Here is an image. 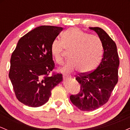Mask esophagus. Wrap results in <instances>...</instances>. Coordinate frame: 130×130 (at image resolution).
Listing matches in <instances>:
<instances>
[{
	"label": "esophagus",
	"instance_id": "34e87169",
	"mask_svg": "<svg viewBox=\"0 0 130 130\" xmlns=\"http://www.w3.org/2000/svg\"><path fill=\"white\" fill-rule=\"evenodd\" d=\"M71 78V76L69 75H63V79H68Z\"/></svg>",
	"mask_w": 130,
	"mask_h": 130
}]
</instances>
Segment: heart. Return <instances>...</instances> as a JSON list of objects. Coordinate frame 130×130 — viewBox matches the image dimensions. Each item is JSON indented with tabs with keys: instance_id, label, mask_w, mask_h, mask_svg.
<instances>
[{
	"instance_id": "b5f03b06",
	"label": "heart",
	"mask_w": 130,
	"mask_h": 130,
	"mask_svg": "<svg viewBox=\"0 0 130 130\" xmlns=\"http://www.w3.org/2000/svg\"><path fill=\"white\" fill-rule=\"evenodd\" d=\"M62 41L55 39L51 44V53L57 63L63 62L65 50L70 51L68 60L60 68L62 72L70 73L77 70L87 73L95 69L103 55V43L100 38L77 29L70 28L61 36Z\"/></svg>"
}]
</instances>
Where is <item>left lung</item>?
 Segmentation results:
<instances>
[{
	"label": "left lung",
	"mask_w": 130,
	"mask_h": 130,
	"mask_svg": "<svg viewBox=\"0 0 130 130\" xmlns=\"http://www.w3.org/2000/svg\"><path fill=\"white\" fill-rule=\"evenodd\" d=\"M89 28L99 36L104 53L96 69L76 77L80 84V91L77 94L71 95L70 98L74 105L83 111H93L106 103L119 78V58L116 43L101 28Z\"/></svg>",
	"instance_id": "left-lung-1"
}]
</instances>
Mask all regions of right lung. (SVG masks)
I'll return each instance as SVG.
<instances>
[{"mask_svg": "<svg viewBox=\"0 0 130 130\" xmlns=\"http://www.w3.org/2000/svg\"><path fill=\"white\" fill-rule=\"evenodd\" d=\"M63 28L42 26L19 39L10 59L9 77L17 99L30 107L45 104L51 90L62 80V74L53 73L52 41Z\"/></svg>", "mask_w": 130, "mask_h": 130, "instance_id": "obj_1", "label": "right lung"}]
</instances>
